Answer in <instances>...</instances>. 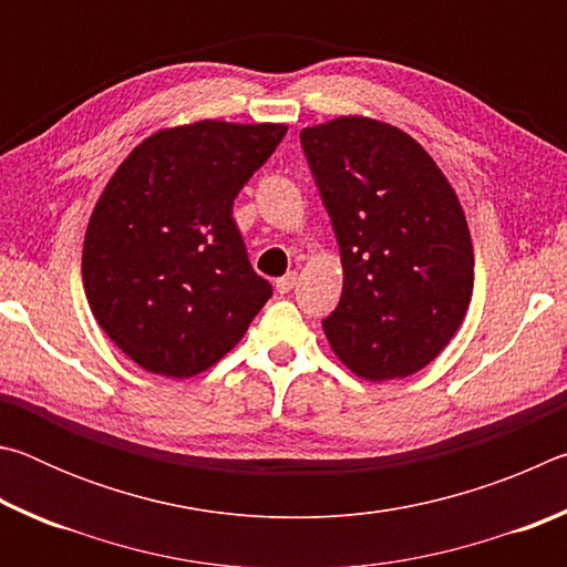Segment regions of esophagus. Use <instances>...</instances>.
<instances>
[{
    "instance_id": "esophagus-1",
    "label": "esophagus",
    "mask_w": 567,
    "mask_h": 567,
    "mask_svg": "<svg viewBox=\"0 0 567 567\" xmlns=\"http://www.w3.org/2000/svg\"><path fill=\"white\" fill-rule=\"evenodd\" d=\"M295 282H297V275L295 272H287L285 277H280V280H275V290L280 292V295H287L295 287Z\"/></svg>"
}]
</instances>
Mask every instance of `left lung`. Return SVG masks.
Here are the masks:
<instances>
[{"label":"left lung","mask_w":567,"mask_h":567,"mask_svg":"<svg viewBox=\"0 0 567 567\" xmlns=\"http://www.w3.org/2000/svg\"><path fill=\"white\" fill-rule=\"evenodd\" d=\"M300 140L340 245L330 348L358 378H408L453 340L473 297L463 205L420 142L388 122L344 114Z\"/></svg>","instance_id":"8db88e82"}]
</instances>
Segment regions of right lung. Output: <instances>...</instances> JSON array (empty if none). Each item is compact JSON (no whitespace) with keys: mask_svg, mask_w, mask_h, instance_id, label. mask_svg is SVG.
I'll use <instances>...</instances> for the list:
<instances>
[{"mask_svg":"<svg viewBox=\"0 0 567 567\" xmlns=\"http://www.w3.org/2000/svg\"><path fill=\"white\" fill-rule=\"evenodd\" d=\"M287 124L199 120L134 147L94 205L82 282L132 362L195 378L243 340L272 287L252 270L233 203Z\"/></svg>","mask_w":567,"mask_h":567,"instance_id":"1","label":"right lung"}]
</instances>
